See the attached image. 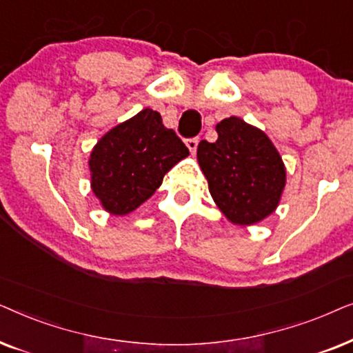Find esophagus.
<instances>
[{
    "instance_id": "34e87169",
    "label": "esophagus",
    "mask_w": 353,
    "mask_h": 353,
    "mask_svg": "<svg viewBox=\"0 0 353 353\" xmlns=\"http://www.w3.org/2000/svg\"><path fill=\"white\" fill-rule=\"evenodd\" d=\"M197 144H199V138H190V139H186V146H188V149H190L191 154L196 152Z\"/></svg>"
}]
</instances>
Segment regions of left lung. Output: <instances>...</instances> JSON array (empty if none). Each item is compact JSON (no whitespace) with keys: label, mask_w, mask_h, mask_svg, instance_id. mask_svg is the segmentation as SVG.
<instances>
[{"label":"left lung","mask_w":353,"mask_h":353,"mask_svg":"<svg viewBox=\"0 0 353 353\" xmlns=\"http://www.w3.org/2000/svg\"><path fill=\"white\" fill-rule=\"evenodd\" d=\"M219 139L201 141L197 162L216 207L233 225L272 215L286 186V167L265 132L239 117L216 123Z\"/></svg>","instance_id":"left-lung-1"}]
</instances>
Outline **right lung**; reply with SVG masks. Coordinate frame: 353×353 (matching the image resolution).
<instances>
[{
    "instance_id": "add662e5",
    "label": "right lung",
    "mask_w": 353,
    "mask_h": 353,
    "mask_svg": "<svg viewBox=\"0 0 353 353\" xmlns=\"http://www.w3.org/2000/svg\"><path fill=\"white\" fill-rule=\"evenodd\" d=\"M190 156L157 110L143 109L110 128L90 154L91 191L110 215H127L151 197L163 176Z\"/></svg>"
}]
</instances>
